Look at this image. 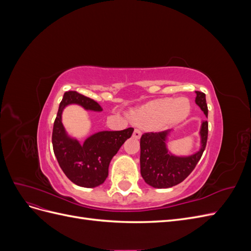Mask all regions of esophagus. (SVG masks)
Listing matches in <instances>:
<instances>
[{"mask_svg": "<svg viewBox=\"0 0 251 251\" xmlns=\"http://www.w3.org/2000/svg\"><path fill=\"white\" fill-rule=\"evenodd\" d=\"M133 137H134L135 139H139V138L141 137V132H140L139 130H137V128H136V130H135L134 133H133Z\"/></svg>", "mask_w": 251, "mask_h": 251, "instance_id": "34e87169", "label": "esophagus"}]
</instances>
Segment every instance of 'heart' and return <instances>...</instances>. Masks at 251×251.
Instances as JSON below:
<instances>
[{"label":"heart","mask_w":251,"mask_h":251,"mask_svg":"<svg viewBox=\"0 0 251 251\" xmlns=\"http://www.w3.org/2000/svg\"><path fill=\"white\" fill-rule=\"evenodd\" d=\"M192 105L186 97L161 98L151 100L128 113L136 125L153 130L170 127L185 120L191 113Z\"/></svg>","instance_id":"1"}]
</instances>
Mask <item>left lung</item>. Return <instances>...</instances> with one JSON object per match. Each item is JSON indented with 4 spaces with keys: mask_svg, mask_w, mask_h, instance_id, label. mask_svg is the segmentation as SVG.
<instances>
[{
    "mask_svg": "<svg viewBox=\"0 0 251 251\" xmlns=\"http://www.w3.org/2000/svg\"><path fill=\"white\" fill-rule=\"evenodd\" d=\"M196 103L207 117L205 94L196 91ZM173 130L161 133H146L140 138V173L146 183L155 188H169L181 183L196 168L206 147L208 124L201 123L200 148L187 156L173 154L168 148Z\"/></svg>",
    "mask_w": 251,
    "mask_h": 251,
    "instance_id": "obj_1",
    "label": "left lung"
}]
</instances>
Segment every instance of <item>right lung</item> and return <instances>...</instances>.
Instances as JSON below:
<instances>
[{"instance_id":"right-lung-1","label":"right lung","mask_w":251,"mask_h":251,"mask_svg":"<svg viewBox=\"0 0 251 251\" xmlns=\"http://www.w3.org/2000/svg\"><path fill=\"white\" fill-rule=\"evenodd\" d=\"M70 104L80 105L86 111H102L100 105L91 98L75 91L66 92L53 125V151L60 169L74 184L89 188L96 187L107 179L112 158L126 140L131 137L134 128L100 131L89 136L83 143H80L68 134L63 125V112Z\"/></svg>"}]
</instances>
